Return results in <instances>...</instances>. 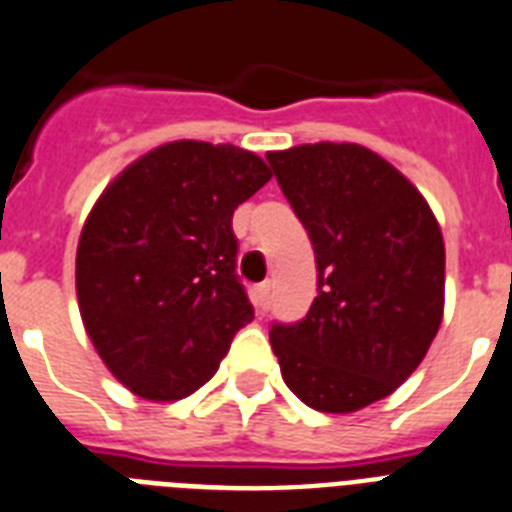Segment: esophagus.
Listing matches in <instances>:
<instances>
[{
    "instance_id": "34e87169",
    "label": "esophagus",
    "mask_w": 512,
    "mask_h": 512,
    "mask_svg": "<svg viewBox=\"0 0 512 512\" xmlns=\"http://www.w3.org/2000/svg\"><path fill=\"white\" fill-rule=\"evenodd\" d=\"M269 293H272V285H269V282H261V285L253 287L251 298H253V303H256V308L269 306Z\"/></svg>"
}]
</instances>
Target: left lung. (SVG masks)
I'll return each instance as SVG.
<instances>
[{
    "instance_id": "obj_1",
    "label": "left lung",
    "mask_w": 512,
    "mask_h": 512,
    "mask_svg": "<svg viewBox=\"0 0 512 512\" xmlns=\"http://www.w3.org/2000/svg\"><path fill=\"white\" fill-rule=\"evenodd\" d=\"M316 253V298L269 329L282 379L314 411L353 413L395 392L437 335L445 243L424 196L356 143L266 154Z\"/></svg>"
}]
</instances>
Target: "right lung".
<instances>
[{
    "label": "right lung",
    "instance_id": "right-lung-1",
    "mask_svg": "<svg viewBox=\"0 0 512 512\" xmlns=\"http://www.w3.org/2000/svg\"><path fill=\"white\" fill-rule=\"evenodd\" d=\"M269 177L251 151L175 141L130 164L88 214L75 259L80 316L138 398L196 392L253 319L232 214Z\"/></svg>",
    "mask_w": 512,
    "mask_h": 512
}]
</instances>
